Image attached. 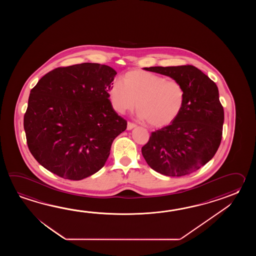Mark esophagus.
I'll list each match as a JSON object with an SVG mask.
<instances>
[{
    "label": "esophagus",
    "instance_id": "34e87169",
    "mask_svg": "<svg viewBox=\"0 0 256 256\" xmlns=\"http://www.w3.org/2000/svg\"><path fill=\"white\" fill-rule=\"evenodd\" d=\"M136 124H132V122H128V124H127V130H132V129L136 128Z\"/></svg>",
    "mask_w": 256,
    "mask_h": 256
}]
</instances>
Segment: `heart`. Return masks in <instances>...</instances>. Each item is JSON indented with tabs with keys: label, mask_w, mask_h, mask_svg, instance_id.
I'll return each mask as SVG.
<instances>
[{
	"label": "heart",
	"mask_w": 256,
	"mask_h": 256,
	"mask_svg": "<svg viewBox=\"0 0 256 256\" xmlns=\"http://www.w3.org/2000/svg\"><path fill=\"white\" fill-rule=\"evenodd\" d=\"M115 110L124 114L136 107L141 120L154 127L172 124L185 106L186 90L178 80L144 70L128 71L122 82L116 80L110 88Z\"/></svg>",
	"instance_id": "b5f03b06"
}]
</instances>
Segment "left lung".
<instances>
[{"label":"left lung","mask_w":256,"mask_h":256,"mask_svg":"<svg viewBox=\"0 0 256 256\" xmlns=\"http://www.w3.org/2000/svg\"><path fill=\"white\" fill-rule=\"evenodd\" d=\"M144 70L170 76L186 90L180 116L152 132L142 156L160 174L182 176L200 168L214 156L220 144L224 110L217 85L194 66H150Z\"/></svg>","instance_id":"obj_1"}]
</instances>
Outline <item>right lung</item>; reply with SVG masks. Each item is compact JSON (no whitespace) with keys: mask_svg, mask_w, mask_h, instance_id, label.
I'll return each instance as SVG.
<instances>
[{"mask_svg":"<svg viewBox=\"0 0 256 256\" xmlns=\"http://www.w3.org/2000/svg\"><path fill=\"white\" fill-rule=\"evenodd\" d=\"M117 72L82 63L58 68L31 90L24 128L34 158L66 180H82L104 168L127 122L116 114L110 88Z\"/></svg>","mask_w":256,"mask_h":256,"instance_id":"1","label":"right lung"}]
</instances>
